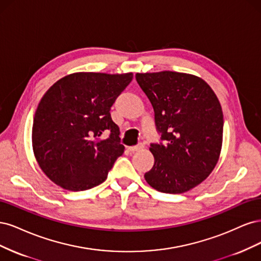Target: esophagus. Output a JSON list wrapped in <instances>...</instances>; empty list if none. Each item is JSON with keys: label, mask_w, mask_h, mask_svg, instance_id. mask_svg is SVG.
I'll return each mask as SVG.
<instances>
[{"label": "esophagus", "mask_w": 261, "mask_h": 261, "mask_svg": "<svg viewBox=\"0 0 261 261\" xmlns=\"http://www.w3.org/2000/svg\"><path fill=\"white\" fill-rule=\"evenodd\" d=\"M143 147H144V144H143V143H139L138 145L130 146V147H129V150H130V152H136V150H140V149H142Z\"/></svg>", "instance_id": "1"}]
</instances>
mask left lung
Wrapping results in <instances>:
<instances>
[{"label": "left lung", "mask_w": 261, "mask_h": 261, "mask_svg": "<svg viewBox=\"0 0 261 261\" xmlns=\"http://www.w3.org/2000/svg\"><path fill=\"white\" fill-rule=\"evenodd\" d=\"M136 79L154 108L156 129L165 141L150 144L155 163L144 178L159 192H188L212 173L219 159V99L203 79L189 73H137Z\"/></svg>", "instance_id": "left-lung-1"}]
</instances>
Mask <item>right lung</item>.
Here are the masks:
<instances>
[{
	"mask_svg": "<svg viewBox=\"0 0 261 261\" xmlns=\"http://www.w3.org/2000/svg\"><path fill=\"white\" fill-rule=\"evenodd\" d=\"M132 78V72H75L46 91L33 118L32 147L49 180L69 191L106 180L124 149L111 108ZM106 132L110 136L102 140Z\"/></svg>",
	"mask_w": 261,
	"mask_h": 261,
	"instance_id": "right-lung-1",
	"label": "right lung"
}]
</instances>
